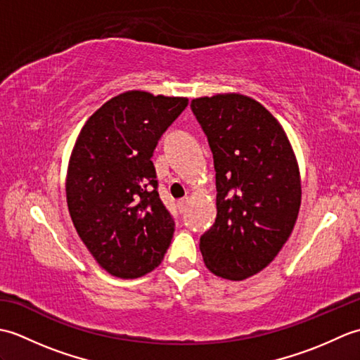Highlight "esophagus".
Segmentation results:
<instances>
[{
    "label": "esophagus",
    "mask_w": 360,
    "mask_h": 360,
    "mask_svg": "<svg viewBox=\"0 0 360 360\" xmlns=\"http://www.w3.org/2000/svg\"><path fill=\"white\" fill-rule=\"evenodd\" d=\"M187 204H188V198H182V200H179L178 201L179 212H184L187 209Z\"/></svg>",
    "instance_id": "1"
}]
</instances>
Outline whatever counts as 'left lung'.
Masks as SVG:
<instances>
[{"label":"left lung","instance_id":"left-lung-1","mask_svg":"<svg viewBox=\"0 0 360 360\" xmlns=\"http://www.w3.org/2000/svg\"><path fill=\"white\" fill-rule=\"evenodd\" d=\"M217 172V219L200 240L207 269L240 281L285 246L302 202L300 172L278 120L243 94L193 98Z\"/></svg>","mask_w":360,"mask_h":360}]
</instances>
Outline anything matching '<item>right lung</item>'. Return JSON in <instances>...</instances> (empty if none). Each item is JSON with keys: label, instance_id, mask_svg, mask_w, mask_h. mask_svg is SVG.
Returning <instances> with one entry per match:
<instances>
[{"label": "right lung", "instance_id": "right-lung-1", "mask_svg": "<svg viewBox=\"0 0 360 360\" xmlns=\"http://www.w3.org/2000/svg\"><path fill=\"white\" fill-rule=\"evenodd\" d=\"M188 98L127 91L103 103L75 141L66 201L82 241L119 278L151 272L170 246L174 219L158 193L153 151Z\"/></svg>", "mask_w": 360, "mask_h": 360}]
</instances>
